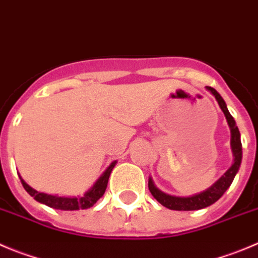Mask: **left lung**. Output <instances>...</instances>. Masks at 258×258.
Wrapping results in <instances>:
<instances>
[{
  "mask_svg": "<svg viewBox=\"0 0 258 258\" xmlns=\"http://www.w3.org/2000/svg\"><path fill=\"white\" fill-rule=\"evenodd\" d=\"M208 90L212 92L213 95L217 99L218 104H219L220 109L224 112L225 117L228 120V124H229L230 132H232V149L233 154H234V163L232 164V167L212 186L208 190L203 191L200 194H196V195L190 196V198H176V196L167 195V194L159 191L156 186L153 185L152 180L149 178L148 181V188L151 191V194L153 195V198L158 201L159 204H162L163 207L168 208L171 210H199L203 209V208H207L209 205L214 204L215 201L219 200L223 196V194L227 191V188L229 187L230 183L234 180L235 173L239 170V166H241L242 161V143H241V134L238 131L237 125H235L234 119L230 115V112L228 111L227 105H225L224 100L222 99L219 94L213 87L207 86Z\"/></svg>",
  "mask_w": 258,
  "mask_h": 258,
  "instance_id": "obj_1",
  "label": "left lung"
}]
</instances>
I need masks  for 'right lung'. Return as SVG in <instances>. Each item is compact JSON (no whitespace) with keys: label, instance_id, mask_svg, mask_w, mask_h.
Returning <instances> with one entry per match:
<instances>
[{"label":"right lung","instance_id":"1","mask_svg":"<svg viewBox=\"0 0 258 258\" xmlns=\"http://www.w3.org/2000/svg\"><path fill=\"white\" fill-rule=\"evenodd\" d=\"M115 163L116 162H112L109 166L106 171L104 172V175L96 181V183L94 185V187L88 190L82 198H60V196H53L48 195V194L44 192H38L36 190L31 188L25 181L21 178V183H23L24 188L28 191V194L30 196H33L36 201L41 203V204H45L48 207L53 208V209H60V210H80V209H88V208L94 207L96 204V201L101 198L105 194L107 187V181H109L110 173H111L112 168H114Z\"/></svg>","mask_w":258,"mask_h":258}]
</instances>
